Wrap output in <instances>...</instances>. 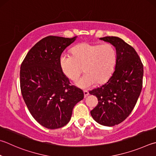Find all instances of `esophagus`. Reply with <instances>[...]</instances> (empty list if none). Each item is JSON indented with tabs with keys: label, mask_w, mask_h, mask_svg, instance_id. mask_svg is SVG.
I'll list each match as a JSON object with an SVG mask.
<instances>
[{
	"label": "esophagus",
	"mask_w": 156,
	"mask_h": 156,
	"mask_svg": "<svg viewBox=\"0 0 156 156\" xmlns=\"http://www.w3.org/2000/svg\"><path fill=\"white\" fill-rule=\"evenodd\" d=\"M89 95V93L87 91V90H84V98H87L88 95Z\"/></svg>",
	"instance_id": "34e87169"
}]
</instances>
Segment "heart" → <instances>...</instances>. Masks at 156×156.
<instances>
[{"mask_svg": "<svg viewBox=\"0 0 156 156\" xmlns=\"http://www.w3.org/2000/svg\"><path fill=\"white\" fill-rule=\"evenodd\" d=\"M117 63V52L111 44H93L83 42L72 49V55L63 54L60 57L62 72L71 80L76 81L86 72L77 85L88 89L96 82L101 84L112 76Z\"/></svg>", "mask_w": 156, "mask_h": 156, "instance_id": "1", "label": "heart"}]
</instances>
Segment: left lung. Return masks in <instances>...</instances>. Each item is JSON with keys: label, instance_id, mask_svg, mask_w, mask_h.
Returning <instances> with one entry per match:
<instances>
[{"label": "left lung", "instance_id": "8db88e82", "mask_svg": "<svg viewBox=\"0 0 156 156\" xmlns=\"http://www.w3.org/2000/svg\"><path fill=\"white\" fill-rule=\"evenodd\" d=\"M100 39L115 47L117 63L107 83L89 92L98 100L90 115L101 125L114 126L128 117L137 102L143 87V65L134 48L122 39L109 36Z\"/></svg>", "mask_w": 156, "mask_h": 156}]
</instances>
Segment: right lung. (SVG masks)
<instances>
[{
	"label": "right lung",
	"mask_w": 156,
	"mask_h": 156,
	"mask_svg": "<svg viewBox=\"0 0 156 156\" xmlns=\"http://www.w3.org/2000/svg\"><path fill=\"white\" fill-rule=\"evenodd\" d=\"M76 37H44L21 64L22 97L31 115L46 128L57 129L68 123L73 107L84 98L83 90L71 85L60 66L62 52Z\"/></svg>",
	"instance_id": "add662e5"
}]
</instances>
